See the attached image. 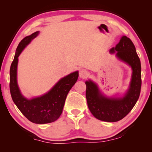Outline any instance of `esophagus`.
Here are the masks:
<instances>
[{"label":"esophagus","instance_id":"34e87169","mask_svg":"<svg viewBox=\"0 0 152 152\" xmlns=\"http://www.w3.org/2000/svg\"><path fill=\"white\" fill-rule=\"evenodd\" d=\"M79 75H80V77L84 79V78H86L87 77H88V72L86 70L81 69L80 70V73H79Z\"/></svg>","mask_w":152,"mask_h":152}]
</instances>
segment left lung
<instances>
[{
  "instance_id": "obj_1",
  "label": "left lung",
  "mask_w": 152,
  "mask_h": 152,
  "mask_svg": "<svg viewBox=\"0 0 152 152\" xmlns=\"http://www.w3.org/2000/svg\"><path fill=\"white\" fill-rule=\"evenodd\" d=\"M116 53V57L132 68L129 88L124 97L120 98L107 97L102 95L97 84L92 81L85 82L86 97L88 109L93 116L105 122H117L124 118L136 104L140 96L141 88L140 61L132 40L122 36L120 42L110 50V53Z\"/></svg>"
}]
</instances>
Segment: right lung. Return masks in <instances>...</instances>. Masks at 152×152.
Instances as JSON below:
<instances>
[{"instance_id": "obj_1", "label": "right lung", "mask_w": 152, "mask_h": 152, "mask_svg": "<svg viewBox=\"0 0 152 152\" xmlns=\"http://www.w3.org/2000/svg\"><path fill=\"white\" fill-rule=\"evenodd\" d=\"M39 34L33 33L21 40L16 48L10 70V89L12 100L30 122L46 124L57 120L63 111L69 91L77 80L79 72L75 71L61 78L50 91L42 96L28 99L23 96L17 84L18 57L26 45Z\"/></svg>"}]
</instances>
